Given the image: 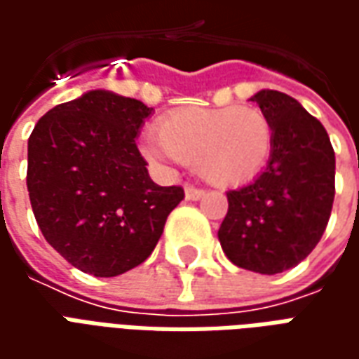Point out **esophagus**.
Segmentation results:
<instances>
[{
    "mask_svg": "<svg viewBox=\"0 0 359 359\" xmlns=\"http://www.w3.org/2000/svg\"><path fill=\"white\" fill-rule=\"evenodd\" d=\"M184 194H187V200H190V202H198V200H202L203 196H205V190L196 187H187L184 188Z\"/></svg>",
    "mask_w": 359,
    "mask_h": 359,
    "instance_id": "34e87169",
    "label": "esophagus"
}]
</instances>
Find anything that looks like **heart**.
<instances>
[{"mask_svg": "<svg viewBox=\"0 0 359 359\" xmlns=\"http://www.w3.org/2000/svg\"><path fill=\"white\" fill-rule=\"evenodd\" d=\"M273 146L269 118L254 107H182L165 115L157 133L142 138V151L157 167L194 165L221 188L254 180Z\"/></svg>", "mask_w": 359, "mask_h": 359, "instance_id": "heart-1", "label": "heart"}]
</instances>
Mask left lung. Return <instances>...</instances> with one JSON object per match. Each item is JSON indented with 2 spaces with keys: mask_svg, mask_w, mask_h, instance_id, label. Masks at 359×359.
Here are the masks:
<instances>
[{
  "mask_svg": "<svg viewBox=\"0 0 359 359\" xmlns=\"http://www.w3.org/2000/svg\"><path fill=\"white\" fill-rule=\"evenodd\" d=\"M273 128L264 172L229 190L219 229L225 256L242 269H292L321 241L334 200V151L325 126L290 95L259 90L250 97Z\"/></svg>",
  "mask_w": 359,
  "mask_h": 359,
  "instance_id": "obj_1",
  "label": "left lung"
}]
</instances>
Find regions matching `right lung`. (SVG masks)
I'll list each match as a JSON object with an SVG mask.
<instances>
[{"label":"right lung","instance_id":"right-lung-1","mask_svg":"<svg viewBox=\"0 0 359 359\" xmlns=\"http://www.w3.org/2000/svg\"><path fill=\"white\" fill-rule=\"evenodd\" d=\"M154 107L109 90L55 105L28 138L27 187L43 238L94 277L146 262L180 200L149 179L136 136Z\"/></svg>","mask_w":359,"mask_h":359}]
</instances>
